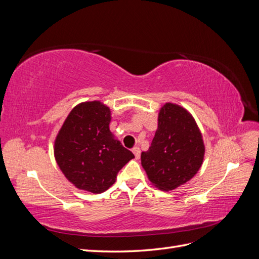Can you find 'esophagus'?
Here are the masks:
<instances>
[{
    "label": "esophagus",
    "instance_id": "34e87169",
    "mask_svg": "<svg viewBox=\"0 0 259 259\" xmlns=\"http://www.w3.org/2000/svg\"><path fill=\"white\" fill-rule=\"evenodd\" d=\"M133 153L135 154V158H136V160H138V159L140 158V149H139L138 147L133 148Z\"/></svg>",
    "mask_w": 259,
    "mask_h": 259
}]
</instances>
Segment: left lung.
<instances>
[{
    "mask_svg": "<svg viewBox=\"0 0 259 259\" xmlns=\"http://www.w3.org/2000/svg\"><path fill=\"white\" fill-rule=\"evenodd\" d=\"M204 153L201 131L191 113L182 106L166 103L159 111L151 146L140 158L151 184L170 191L198 173Z\"/></svg>",
    "mask_w": 259,
    "mask_h": 259,
    "instance_id": "obj_1",
    "label": "left lung"
}]
</instances>
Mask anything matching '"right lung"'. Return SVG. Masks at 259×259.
Returning a JSON list of instances; mask_svg holds the SVG:
<instances>
[{
    "instance_id": "add662e5",
    "label": "right lung",
    "mask_w": 259,
    "mask_h": 259,
    "mask_svg": "<svg viewBox=\"0 0 259 259\" xmlns=\"http://www.w3.org/2000/svg\"><path fill=\"white\" fill-rule=\"evenodd\" d=\"M110 108L99 100L76 105L54 143L60 170L75 188L101 193L114 183L119 170L135 156L109 128Z\"/></svg>"
}]
</instances>
